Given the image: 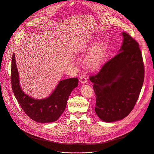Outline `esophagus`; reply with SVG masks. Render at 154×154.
<instances>
[{
	"label": "esophagus",
	"mask_w": 154,
	"mask_h": 154,
	"mask_svg": "<svg viewBox=\"0 0 154 154\" xmlns=\"http://www.w3.org/2000/svg\"><path fill=\"white\" fill-rule=\"evenodd\" d=\"M80 82L82 83H85L87 82V76L86 74H82V75L80 77Z\"/></svg>",
	"instance_id": "1"
}]
</instances>
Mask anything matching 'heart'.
I'll use <instances>...</instances> for the list:
<instances>
[{
  "label": "heart",
  "instance_id": "obj_1",
  "mask_svg": "<svg viewBox=\"0 0 154 154\" xmlns=\"http://www.w3.org/2000/svg\"><path fill=\"white\" fill-rule=\"evenodd\" d=\"M106 53V47L103 44H99L93 49L91 54L85 60L86 66L90 69L94 70L102 64Z\"/></svg>",
  "mask_w": 154,
  "mask_h": 154
}]
</instances>
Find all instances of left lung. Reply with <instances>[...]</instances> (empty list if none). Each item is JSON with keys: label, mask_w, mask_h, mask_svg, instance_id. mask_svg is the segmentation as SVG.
Instances as JSON below:
<instances>
[{"label": "left lung", "mask_w": 154, "mask_h": 154, "mask_svg": "<svg viewBox=\"0 0 154 154\" xmlns=\"http://www.w3.org/2000/svg\"><path fill=\"white\" fill-rule=\"evenodd\" d=\"M123 42L116 56L99 72L90 77L96 94L95 112L103 121L125 118L134 109L144 78V66L139 44L122 32Z\"/></svg>", "instance_id": "obj_1"}]
</instances>
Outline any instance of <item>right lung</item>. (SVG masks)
Returning <instances> with one entry per match:
<instances>
[{
    "mask_svg": "<svg viewBox=\"0 0 154 154\" xmlns=\"http://www.w3.org/2000/svg\"><path fill=\"white\" fill-rule=\"evenodd\" d=\"M11 86L13 93L24 112L33 121L48 123L56 121L64 112L72 91L78 86L77 78L60 81L49 97L34 99L25 94L19 85L14 54L11 60Z\"/></svg>",
    "mask_w": 154,
    "mask_h": 154,
    "instance_id": "right-lung-1",
    "label": "right lung"
}]
</instances>
